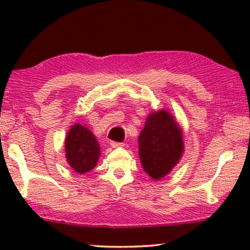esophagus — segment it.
<instances>
[{
    "mask_svg": "<svg viewBox=\"0 0 250 250\" xmlns=\"http://www.w3.org/2000/svg\"><path fill=\"white\" fill-rule=\"evenodd\" d=\"M110 146H111V148H122V146H124V143H122V142H111Z\"/></svg>",
    "mask_w": 250,
    "mask_h": 250,
    "instance_id": "obj_1",
    "label": "esophagus"
}]
</instances>
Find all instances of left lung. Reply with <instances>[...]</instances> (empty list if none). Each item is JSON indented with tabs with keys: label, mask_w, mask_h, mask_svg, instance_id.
<instances>
[{
	"label": "left lung",
	"mask_w": 250,
	"mask_h": 250,
	"mask_svg": "<svg viewBox=\"0 0 250 250\" xmlns=\"http://www.w3.org/2000/svg\"><path fill=\"white\" fill-rule=\"evenodd\" d=\"M184 151L182 129L165 109L146 118L139 135V155L142 168L152 180L166 176L179 163Z\"/></svg>",
	"instance_id": "left-lung-1"
}]
</instances>
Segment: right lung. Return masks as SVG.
<instances>
[{"label": "right lung", "instance_id": "obj_1", "mask_svg": "<svg viewBox=\"0 0 250 250\" xmlns=\"http://www.w3.org/2000/svg\"><path fill=\"white\" fill-rule=\"evenodd\" d=\"M64 150L69 166L80 174L93 169L100 157L97 138L82 124H75L70 127L64 141Z\"/></svg>", "mask_w": 250, "mask_h": 250}]
</instances>
